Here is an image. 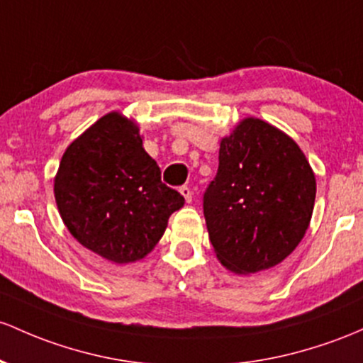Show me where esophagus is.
Wrapping results in <instances>:
<instances>
[{
  "label": "esophagus",
  "instance_id": "obj_1",
  "mask_svg": "<svg viewBox=\"0 0 363 363\" xmlns=\"http://www.w3.org/2000/svg\"><path fill=\"white\" fill-rule=\"evenodd\" d=\"M179 193H181L182 196H184L186 203H191V200H193V193H191V189L188 188V186H182V188L179 189Z\"/></svg>",
  "mask_w": 363,
  "mask_h": 363
}]
</instances>
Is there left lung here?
Here are the masks:
<instances>
[{
	"mask_svg": "<svg viewBox=\"0 0 363 363\" xmlns=\"http://www.w3.org/2000/svg\"><path fill=\"white\" fill-rule=\"evenodd\" d=\"M315 174L293 138L257 117L220 139L218 170L203 198L218 262L241 276L281 264L303 240Z\"/></svg>",
	"mask_w": 363,
	"mask_h": 363,
	"instance_id": "left-lung-1",
	"label": "left lung"
}]
</instances>
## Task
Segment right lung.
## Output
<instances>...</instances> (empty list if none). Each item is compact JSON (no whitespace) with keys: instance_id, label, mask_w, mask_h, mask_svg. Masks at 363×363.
Returning <instances> with one entry per match:
<instances>
[{"instance_id":"obj_1","label":"right lung","mask_w":363,"mask_h":363,"mask_svg":"<svg viewBox=\"0 0 363 363\" xmlns=\"http://www.w3.org/2000/svg\"><path fill=\"white\" fill-rule=\"evenodd\" d=\"M55 201L69 233L113 264H133L157 246L184 198L167 188L143 148L134 118L110 111L67 146Z\"/></svg>"}]
</instances>
